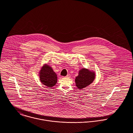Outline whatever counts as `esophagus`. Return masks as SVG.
<instances>
[{
    "instance_id": "1",
    "label": "esophagus",
    "mask_w": 133,
    "mask_h": 133,
    "mask_svg": "<svg viewBox=\"0 0 133 133\" xmlns=\"http://www.w3.org/2000/svg\"><path fill=\"white\" fill-rule=\"evenodd\" d=\"M66 78H70L71 77V75H67L66 76Z\"/></svg>"
}]
</instances>
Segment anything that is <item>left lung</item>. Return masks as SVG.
<instances>
[{"label": "left lung", "instance_id": "1", "mask_svg": "<svg viewBox=\"0 0 133 133\" xmlns=\"http://www.w3.org/2000/svg\"><path fill=\"white\" fill-rule=\"evenodd\" d=\"M95 77V71L84 68L81 69L75 80L77 88L80 90L86 88L94 81Z\"/></svg>", "mask_w": 133, "mask_h": 133}]
</instances>
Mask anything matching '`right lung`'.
<instances>
[{
    "instance_id": "1",
    "label": "right lung",
    "mask_w": 133,
    "mask_h": 133,
    "mask_svg": "<svg viewBox=\"0 0 133 133\" xmlns=\"http://www.w3.org/2000/svg\"><path fill=\"white\" fill-rule=\"evenodd\" d=\"M38 75L40 82L49 88H52L57 83L56 74L54 72L52 68L46 63L44 64L41 66Z\"/></svg>"
}]
</instances>
